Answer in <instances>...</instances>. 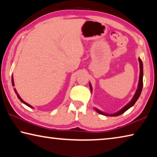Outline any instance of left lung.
<instances>
[{
	"instance_id": "left-lung-1",
	"label": "left lung",
	"mask_w": 157,
	"mask_h": 157,
	"mask_svg": "<svg viewBox=\"0 0 157 157\" xmlns=\"http://www.w3.org/2000/svg\"><path fill=\"white\" fill-rule=\"evenodd\" d=\"M139 63H140V75H139V85H138V89L136 90V93H135V94L134 95V97H133L132 100L130 101V102L127 104L125 107H124L122 109H121L120 111H118V112H116L113 114H107V113H105L104 112H102V111H101L100 110L97 109L95 108V109L96 110L97 112L98 113H100V114H102V115H105V116H120L121 115L122 113H123L124 112H125L127 110H128L130 107H132L133 105L135 104V102H136L137 100L139 99V98L140 96V94H141V91H142V89H143V63H142V61L141 59L139 58ZM89 86H90V89H91V91H92V86L91 84H89Z\"/></svg>"
}]
</instances>
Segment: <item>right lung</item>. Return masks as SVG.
Returning <instances> with one entry per match:
<instances>
[{
  "label": "right lung",
  "instance_id": "add662e5",
  "mask_svg": "<svg viewBox=\"0 0 157 157\" xmlns=\"http://www.w3.org/2000/svg\"><path fill=\"white\" fill-rule=\"evenodd\" d=\"M12 86H14V79H13V77H12ZM14 91H15V92H16V94H17V97H18V99H19V100L21 101V102L24 103V104H25V105H26L27 106H28V107H31V108H33V107H32V106H30V105L28 104V103H26V102H24V101H23L22 99H21V97L19 96V95H18V94H17V91H16V89H14Z\"/></svg>",
  "mask_w": 157,
  "mask_h": 157
}]
</instances>
